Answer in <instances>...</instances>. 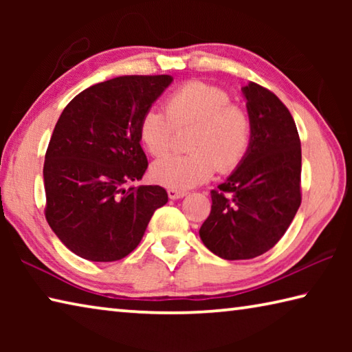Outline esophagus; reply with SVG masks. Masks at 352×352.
<instances>
[{
	"mask_svg": "<svg viewBox=\"0 0 352 352\" xmlns=\"http://www.w3.org/2000/svg\"><path fill=\"white\" fill-rule=\"evenodd\" d=\"M188 192L186 190H177V189H169L168 190V195L170 200H178V199H183L184 195H186Z\"/></svg>",
	"mask_w": 352,
	"mask_h": 352,
	"instance_id": "1",
	"label": "esophagus"
}]
</instances>
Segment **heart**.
I'll return each mask as SVG.
<instances>
[{
    "label": "heart",
    "instance_id": "obj_1",
    "mask_svg": "<svg viewBox=\"0 0 352 352\" xmlns=\"http://www.w3.org/2000/svg\"><path fill=\"white\" fill-rule=\"evenodd\" d=\"M192 127L189 153L169 155L152 166V178L164 188L184 190L210 180L216 166L231 170L242 162L252 140L245 110L231 104L228 93L192 80L166 98V111L152 107L140 119V140L153 157L169 151L175 129Z\"/></svg>",
    "mask_w": 352,
    "mask_h": 352
}]
</instances>
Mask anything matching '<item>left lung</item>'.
Masks as SVG:
<instances>
[{
  "mask_svg": "<svg viewBox=\"0 0 352 352\" xmlns=\"http://www.w3.org/2000/svg\"><path fill=\"white\" fill-rule=\"evenodd\" d=\"M242 94L252 122L248 151L211 190V212L199 231L205 247L226 261L269 252L301 205V142L294 118L258 83L248 82Z\"/></svg>",
  "mask_w": 352,
  "mask_h": 352,
  "instance_id": "8db88e82",
  "label": "left lung"
}]
</instances>
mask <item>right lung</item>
<instances>
[{
	"mask_svg": "<svg viewBox=\"0 0 352 352\" xmlns=\"http://www.w3.org/2000/svg\"><path fill=\"white\" fill-rule=\"evenodd\" d=\"M174 77L122 76L91 85L65 107L45 155V216L65 247L113 262L138 247L162 186H130L147 169L140 119Z\"/></svg>",
	"mask_w": 352,
	"mask_h": 352,
	"instance_id": "obj_1",
	"label": "right lung"
}]
</instances>
